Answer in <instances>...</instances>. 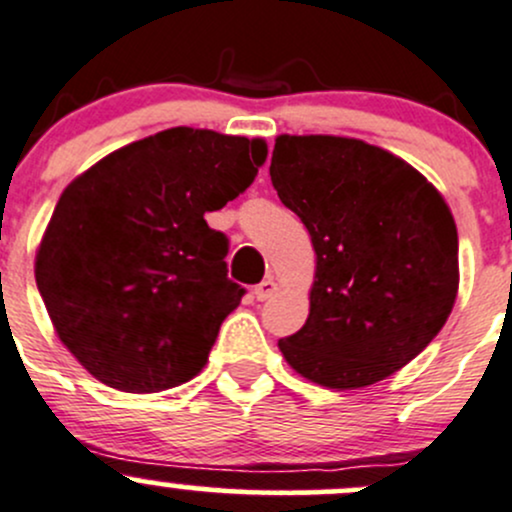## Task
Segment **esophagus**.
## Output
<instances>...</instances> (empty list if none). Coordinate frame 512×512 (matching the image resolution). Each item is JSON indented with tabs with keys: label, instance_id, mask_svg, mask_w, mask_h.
Listing matches in <instances>:
<instances>
[{
	"label": "esophagus",
	"instance_id": "obj_1",
	"mask_svg": "<svg viewBox=\"0 0 512 512\" xmlns=\"http://www.w3.org/2000/svg\"><path fill=\"white\" fill-rule=\"evenodd\" d=\"M278 293V283L273 278H266L263 280V283H258L256 288H254V298L256 300H268V298H273V295Z\"/></svg>",
	"mask_w": 512,
	"mask_h": 512
}]
</instances>
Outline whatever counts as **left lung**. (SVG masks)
Wrapping results in <instances>:
<instances>
[{
    "mask_svg": "<svg viewBox=\"0 0 512 512\" xmlns=\"http://www.w3.org/2000/svg\"><path fill=\"white\" fill-rule=\"evenodd\" d=\"M271 180L315 249L310 315L278 342L283 359L324 388L393 376L437 337L459 290L442 192L386 148L329 134H280Z\"/></svg>",
    "mask_w": 512,
    "mask_h": 512,
    "instance_id": "8db88e82",
    "label": "left lung"
}]
</instances>
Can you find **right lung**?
I'll return each mask as SVG.
<instances>
[{"mask_svg":"<svg viewBox=\"0 0 512 512\" xmlns=\"http://www.w3.org/2000/svg\"><path fill=\"white\" fill-rule=\"evenodd\" d=\"M263 139L158 131L117 148L60 195L36 251V285L58 339L124 393H158L207 364L244 288L227 278V236L207 227L254 183Z\"/></svg>","mask_w":512,"mask_h":512,"instance_id":"obj_1","label":"right lung"}]
</instances>
